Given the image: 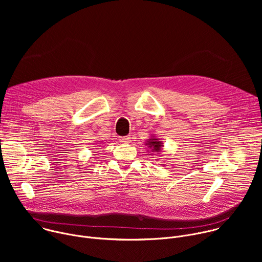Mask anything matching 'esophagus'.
<instances>
[{
	"label": "esophagus",
	"instance_id": "obj_1",
	"mask_svg": "<svg viewBox=\"0 0 262 262\" xmlns=\"http://www.w3.org/2000/svg\"><path fill=\"white\" fill-rule=\"evenodd\" d=\"M119 141H120L121 143H129V142L132 141V139H130L129 136H126V137H120Z\"/></svg>",
	"mask_w": 262,
	"mask_h": 262
}]
</instances>
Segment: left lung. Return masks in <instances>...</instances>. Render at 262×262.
Masks as SVG:
<instances>
[{"label":"left lung","instance_id":"8db88e82","mask_svg":"<svg viewBox=\"0 0 262 262\" xmlns=\"http://www.w3.org/2000/svg\"><path fill=\"white\" fill-rule=\"evenodd\" d=\"M145 145L148 147V152H150L151 155H159L163 150V142L159 139L156 138L155 136H151V138H149L146 140Z\"/></svg>","mask_w":262,"mask_h":262}]
</instances>
